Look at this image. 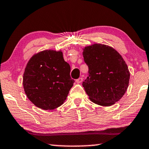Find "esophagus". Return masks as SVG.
<instances>
[{"mask_svg":"<svg viewBox=\"0 0 149 149\" xmlns=\"http://www.w3.org/2000/svg\"><path fill=\"white\" fill-rule=\"evenodd\" d=\"M83 81V78H79V79H77V80H76V82L77 83H81Z\"/></svg>","mask_w":149,"mask_h":149,"instance_id":"34e87169","label":"esophagus"}]
</instances>
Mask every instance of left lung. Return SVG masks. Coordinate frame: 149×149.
Wrapping results in <instances>:
<instances>
[{
  "label": "left lung",
  "mask_w": 149,
  "mask_h": 149,
  "mask_svg": "<svg viewBox=\"0 0 149 149\" xmlns=\"http://www.w3.org/2000/svg\"><path fill=\"white\" fill-rule=\"evenodd\" d=\"M83 56L89 68L83 86L90 100L105 107L119 101L127 91L130 76L121 55L111 47L95 44L85 47Z\"/></svg>",
  "instance_id": "left-lung-1"
}]
</instances>
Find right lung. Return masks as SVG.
<instances>
[{"label": "right lung", "mask_w": 149, "mask_h": 149, "mask_svg": "<svg viewBox=\"0 0 149 149\" xmlns=\"http://www.w3.org/2000/svg\"><path fill=\"white\" fill-rule=\"evenodd\" d=\"M70 66L62 52L45 50L32 57L23 77L28 99L42 110H53L62 104L74 83Z\"/></svg>", "instance_id": "1"}]
</instances>
